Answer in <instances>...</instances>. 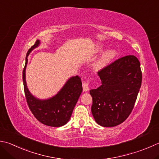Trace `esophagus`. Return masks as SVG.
<instances>
[{"label": "esophagus", "mask_w": 159, "mask_h": 159, "mask_svg": "<svg viewBox=\"0 0 159 159\" xmlns=\"http://www.w3.org/2000/svg\"><path fill=\"white\" fill-rule=\"evenodd\" d=\"M89 80H88V81H85L83 83V91L84 92H87L88 91V90L89 89Z\"/></svg>", "instance_id": "esophagus-1"}]
</instances>
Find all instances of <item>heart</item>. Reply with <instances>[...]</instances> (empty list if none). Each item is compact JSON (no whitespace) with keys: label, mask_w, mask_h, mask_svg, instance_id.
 <instances>
[{"label":"heart","mask_w":159,"mask_h":159,"mask_svg":"<svg viewBox=\"0 0 159 159\" xmlns=\"http://www.w3.org/2000/svg\"><path fill=\"white\" fill-rule=\"evenodd\" d=\"M116 54V51L114 50V49H110V50H108L107 52L104 53L102 57L96 62L95 67L96 69L100 70L101 68L106 66V65L115 57Z\"/></svg>","instance_id":"1"}]
</instances>
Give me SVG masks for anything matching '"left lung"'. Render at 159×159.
<instances>
[{"label":"left lung","instance_id":"8db88e82","mask_svg":"<svg viewBox=\"0 0 159 159\" xmlns=\"http://www.w3.org/2000/svg\"><path fill=\"white\" fill-rule=\"evenodd\" d=\"M101 85L89 91L92 113L102 127H114L131 114L142 82L139 59L133 55L114 61L98 71Z\"/></svg>","mask_w":159,"mask_h":159}]
</instances>
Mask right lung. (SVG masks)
Instances as JSON below:
<instances>
[{
	"mask_svg": "<svg viewBox=\"0 0 159 159\" xmlns=\"http://www.w3.org/2000/svg\"><path fill=\"white\" fill-rule=\"evenodd\" d=\"M39 44V40H37L35 44L29 49L26 55L25 65L23 70L25 96L28 107L37 120L48 126L61 127L69 121L83 91L81 80L79 76L70 78L57 95L48 100H39L33 96L27 88L25 69L28 55Z\"/></svg>",
	"mask_w": 159,
	"mask_h": 159,
	"instance_id": "1",
	"label": "right lung"
}]
</instances>
